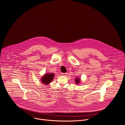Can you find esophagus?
Wrapping results in <instances>:
<instances>
[{
	"mask_svg": "<svg viewBox=\"0 0 125 125\" xmlns=\"http://www.w3.org/2000/svg\"><path fill=\"white\" fill-rule=\"evenodd\" d=\"M61 75H62V76H65L66 75V73H61Z\"/></svg>",
	"mask_w": 125,
	"mask_h": 125,
	"instance_id": "1",
	"label": "esophagus"
}]
</instances>
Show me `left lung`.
I'll return each mask as SVG.
<instances>
[{"label":"left lung","mask_w":125,"mask_h":125,"mask_svg":"<svg viewBox=\"0 0 125 125\" xmlns=\"http://www.w3.org/2000/svg\"><path fill=\"white\" fill-rule=\"evenodd\" d=\"M75 81L76 84H79V83H81V79L80 78H79V77H75Z\"/></svg>","instance_id":"obj_1"}]
</instances>
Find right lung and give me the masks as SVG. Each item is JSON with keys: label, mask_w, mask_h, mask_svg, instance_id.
<instances>
[{"label": "right lung", "mask_w": 125, "mask_h": 125, "mask_svg": "<svg viewBox=\"0 0 125 125\" xmlns=\"http://www.w3.org/2000/svg\"><path fill=\"white\" fill-rule=\"evenodd\" d=\"M54 77V73H46L41 78V82L45 85H48L53 80Z\"/></svg>", "instance_id": "1"}]
</instances>
